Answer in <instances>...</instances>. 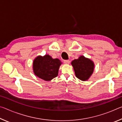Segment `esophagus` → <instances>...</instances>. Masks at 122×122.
I'll list each match as a JSON object with an SVG mask.
<instances>
[{
	"label": "esophagus",
	"mask_w": 122,
	"mask_h": 122,
	"mask_svg": "<svg viewBox=\"0 0 122 122\" xmlns=\"http://www.w3.org/2000/svg\"><path fill=\"white\" fill-rule=\"evenodd\" d=\"M63 62L65 64H69L70 62H71V61L69 60H64Z\"/></svg>",
	"instance_id": "obj_1"
}]
</instances>
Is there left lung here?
<instances>
[{
	"label": "left lung",
	"instance_id": "1",
	"mask_svg": "<svg viewBox=\"0 0 122 122\" xmlns=\"http://www.w3.org/2000/svg\"><path fill=\"white\" fill-rule=\"evenodd\" d=\"M71 65L76 77L82 81H86L93 73L94 63L89 59L81 56L71 62Z\"/></svg>",
	"mask_w": 122,
	"mask_h": 122
}]
</instances>
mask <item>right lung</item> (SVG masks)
I'll list each match as a JSON object with an SVG mask.
<instances>
[{
	"instance_id": "obj_1",
	"label": "right lung",
	"mask_w": 122,
	"mask_h": 122,
	"mask_svg": "<svg viewBox=\"0 0 122 122\" xmlns=\"http://www.w3.org/2000/svg\"><path fill=\"white\" fill-rule=\"evenodd\" d=\"M62 64L58 59H53L50 55L38 56L34 60L33 70L35 75L45 81H51L58 75L60 66Z\"/></svg>"
}]
</instances>
